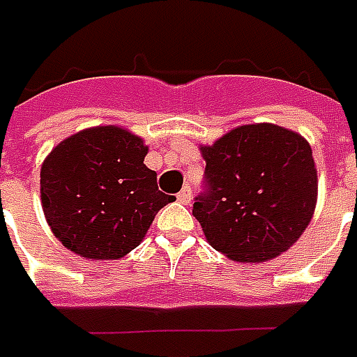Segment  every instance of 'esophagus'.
Here are the masks:
<instances>
[{
  "mask_svg": "<svg viewBox=\"0 0 357 357\" xmlns=\"http://www.w3.org/2000/svg\"><path fill=\"white\" fill-rule=\"evenodd\" d=\"M176 198H178V202H181V204H184V206H188V204H190V202H192L190 186H184L183 190L178 192V196H176Z\"/></svg>",
  "mask_w": 357,
  "mask_h": 357,
  "instance_id": "1",
  "label": "esophagus"
}]
</instances>
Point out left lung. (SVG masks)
Returning <instances> with one entry per match:
<instances>
[{"mask_svg":"<svg viewBox=\"0 0 357 357\" xmlns=\"http://www.w3.org/2000/svg\"><path fill=\"white\" fill-rule=\"evenodd\" d=\"M204 192L192 213L234 261H269L300 238L317 202L310 144L282 126L244 125L204 146Z\"/></svg>","mask_w":357,"mask_h":357,"instance_id":"1","label":"left lung"}]
</instances>
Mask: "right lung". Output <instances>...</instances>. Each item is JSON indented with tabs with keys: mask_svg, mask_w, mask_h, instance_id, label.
<instances>
[{
	"mask_svg": "<svg viewBox=\"0 0 357 357\" xmlns=\"http://www.w3.org/2000/svg\"><path fill=\"white\" fill-rule=\"evenodd\" d=\"M142 138L96 126L55 146L40 173L42 207L53 234L86 259H119L142 242L174 196L144 165Z\"/></svg>",
	"mask_w": 357,
	"mask_h": 357,
	"instance_id": "right-lung-1",
	"label": "right lung"
}]
</instances>
